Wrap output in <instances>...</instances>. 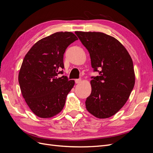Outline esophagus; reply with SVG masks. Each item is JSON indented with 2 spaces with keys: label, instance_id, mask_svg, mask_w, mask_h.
<instances>
[{
  "label": "esophagus",
  "instance_id": "esophagus-1",
  "mask_svg": "<svg viewBox=\"0 0 153 153\" xmlns=\"http://www.w3.org/2000/svg\"><path fill=\"white\" fill-rule=\"evenodd\" d=\"M81 82H82L81 79H76L75 80V83H76V84H80Z\"/></svg>",
  "mask_w": 153,
  "mask_h": 153
}]
</instances>
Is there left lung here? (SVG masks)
Instances as JSON below:
<instances>
[{"label": "left lung", "mask_w": 153, "mask_h": 153, "mask_svg": "<svg viewBox=\"0 0 153 153\" xmlns=\"http://www.w3.org/2000/svg\"><path fill=\"white\" fill-rule=\"evenodd\" d=\"M75 33L89 52L94 71L100 75L91 77L92 91L85 101L86 108L96 117L108 118L124 105L133 89L135 76L132 59L112 36L96 32Z\"/></svg>", "instance_id": "8db88e82"}]
</instances>
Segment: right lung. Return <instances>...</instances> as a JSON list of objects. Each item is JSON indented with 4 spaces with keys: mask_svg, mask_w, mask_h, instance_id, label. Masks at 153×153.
<instances>
[{
    "mask_svg": "<svg viewBox=\"0 0 153 153\" xmlns=\"http://www.w3.org/2000/svg\"><path fill=\"white\" fill-rule=\"evenodd\" d=\"M70 32H59L40 39L25 55L18 82L25 102L37 116L50 118L64 108L68 94L75 85L63 74L64 53L77 40Z\"/></svg>",
    "mask_w": 153,
    "mask_h": 153,
    "instance_id": "1",
    "label": "right lung"
}]
</instances>
